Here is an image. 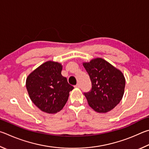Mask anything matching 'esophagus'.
I'll list each match as a JSON object with an SVG mask.
<instances>
[{
    "label": "esophagus",
    "instance_id": "1",
    "mask_svg": "<svg viewBox=\"0 0 149 149\" xmlns=\"http://www.w3.org/2000/svg\"><path fill=\"white\" fill-rule=\"evenodd\" d=\"M75 87L79 88L80 87V84H77L76 86H75Z\"/></svg>",
    "mask_w": 149,
    "mask_h": 149
}]
</instances>
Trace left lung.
<instances>
[{"label": "left lung", "mask_w": 149, "mask_h": 149, "mask_svg": "<svg viewBox=\"0 0 149 149\" xmlns=\"http://www.w3.org/2000/svg\"><path fill=\"white\" fill-rule=\"evenodd\" d=\"M83 65L92 82V89L84 93L88 105L97 113L111 111L123 97L126 84L124 74L102 58L93 59Z\"/></svg>", "instance_id": "1"}]
</instances>
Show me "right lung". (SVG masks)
<instances>
[{
	"label": "right lung",
	"mask_w": 149,
	"mask_h": 149,
	"mask_svg": "<svg viewBox=\"0 0 149 149\" xmlns=\"http://www.w3.org/2000/svg\"><path fill=\"white\" fill-rule=\"evenodd\" d=\"M62 65L48 61L33 70L26 80V88L33 103L42 111L56 113L63 108L74 87L61 75Z\"/></svg>",
	"instance_id": "1"
}]
</instances>
